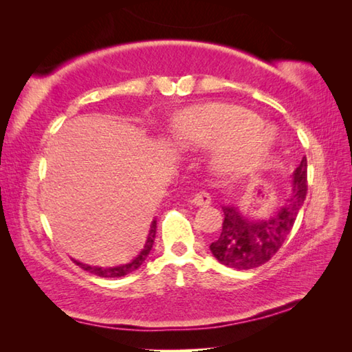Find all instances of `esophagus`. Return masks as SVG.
<instances>
[{
  "label": "esophagus",
  "instance_id": "1",
  "mask_svg": "<svg viewBox=\"0 0 352 352\" xmlns=\"http://www.w3.org/2000/svg\"><path fill=\"white\" fill-rule=\"evenodd\" d=\"M190 204L195 206H206L211 204V197L210 194L205 192V190H200V192H197L192 199H190Z\"/></svg>",
  "mask_w": 352,
  "mask_h": 352
}]
</instances>
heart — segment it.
<instances>
[{
    "label": "heart",
    "mask_w": 352,
    "mask_h": 352,
    "mask_svg": "<svg viewBox=\"0 0 352 352\" xmlns=\"http://www.w3.org/2000/svg\"><path fill=\"white\" fill-rule=\"evenodd\" d=\"M174 136L182 144L216 146L214 163L222 170H241L264 158L275 130L253 111L230 104L190 107L178 118Z\"/></svg>",
    "instance_id": "b5f03b06"
}]
</instances>
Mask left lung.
Here are the masks:
<instances>
[{
	"label": "left lung",
	"mask_w": 352,
	"mask_h": 352,
	"mask_svg": "<svg viewBox=\"0 0 352 352\" xmlns=\"http://www.w3.org/2000/svg\"><path fill=\"white\" fill-rule=\"evenodd\" d=\"M307 194V160H301L294 172L290 195L270 219L253 222L242 216L239 208L222 206L223 223L220 236L210 250L220 264L236 270L256 269L272 259L287 239Z\"/></svg>",
	"instance_id": "left-lung-1"
}]
</instances>
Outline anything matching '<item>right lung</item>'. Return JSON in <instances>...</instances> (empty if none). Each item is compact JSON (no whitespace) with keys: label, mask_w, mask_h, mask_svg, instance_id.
I'll return each instance as SVG.
<instances>
[{"label":"right lung","mask_w":352,"mask_h":352,"mask_svg":"<svg viewBox=\"0 0 352 352\" xmlns=\"http://www.w3.org/2000/svg\"><path fill=\"white\" fill-rule=\"evenodd\" d=\"M155 233H157V220L153 219L144 248H142L141 252H140V254L136 256V258L132 262H129V264H122V265H118V267H109V269H102V267H91V265L82 264V262H77V261H74V262L80 267V269L90 272V273H93V275H98V276H102V278H119V276H124V275H127V273H132L136 269H140V267L142 265V262L146 261V258L148 256V253H151V250L153 247Z\"/></svg>","instance_id":"add662e5"}]
</instances>
